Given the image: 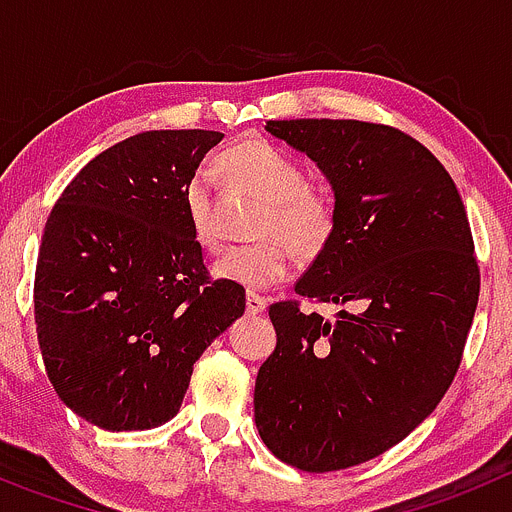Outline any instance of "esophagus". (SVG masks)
<instances>
[{
  "mask_svg": "<svg viewBox=\"0 0 512 512\" xmlns=\"http://www.w3.org/2000/svg\"><path fill=\"white\" fill-rule=\"evenodd\" d=\"M266 310V300L256 292H248L246 295V312L248 315H259V312Z\"/></svg>",
  "mask_w": 512,
  "mask_h": 512,
  "instance_id": "obj_1",
  "label": "esophagus"
}]
</instances>
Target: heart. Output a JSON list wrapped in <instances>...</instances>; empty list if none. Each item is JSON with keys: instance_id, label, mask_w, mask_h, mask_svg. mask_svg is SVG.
I'll use <instances>...</instances> for the list:
<instances>
[{"instance_id": "heart-1", "label": "heart", "mask_w": 512, "mask_h": 512, "mask_svg": "<svg viewBox=\"0 0 512 512\" xmlns=\"http://www.w3.org/2000/svg\"><path fill=\"white\" fill-rule=\"evenodd\" d=\"M225 176L233 187L264 202L253 235L261 238L248 246L223 251L212 264L217 279L248 289H264L287 277L289 256L282 243L295 253L310 256L325 246L333 233V207L323 194L312 192L307 171L297 158L261 138H246L220 156ZM215 174L200 166L184 184V210L194 241L215 248Z\"/></svg>"}]
</instances>
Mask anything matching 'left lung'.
Masks as SVG:
<instances>
[{
  "mask_svg": "<svg viewBox=\"0 0 512 512\" xmlns=\"http://www.w3.org/2000/svg\"><path fill=\"white\" fill-rule=\"evenodd\" d=\"M274 138L330 182L333 233L295 292L269 307L277 348L261 364V441L302 472L384 454L436 410L461 364L479 266L454 179L423 143L361 120H269Z\"/></svg>",
  "mask_w": 512,
  "mask_h": 512,
  "instance_id": "left-lung-1",
  "label": "left lung"
}]
</instances>
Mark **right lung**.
I'll list each match as a JSON object with an SVG mask.
<instances>
[{"mask_svg":"<svg viewBox=\"0 0 512 512\" xmlns=\"http://www.w3.org/2000/svg\"><path fill=\"white\" fill-rule=\"evenodd\" d=\"M215 130H148L92 158L45 223L35 325L53 390L104 431H146L182 408L194 361L246 310L212 282L184 184Z\"/></svg>","mask_w":512,"mask_h":512,"instance_id":"add662e5","label":"right lung"}]
</instances>
